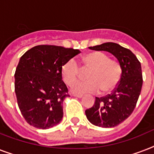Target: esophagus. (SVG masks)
<instances>
[{
  "instance_id": "1",
  "label": "esophagus",
  "mask_w": 154,
  "mask_h": 154,
  "mask_svg": "<svg viewBox=\"0 0 154 154\" xmlns=\"http://www.w3.org/2000/svg\"><path fill=\"white\" fill-rule=\"evenodd\" d=\"M73 96L76 97H78V98H82V97H83V95L82 94H72Z\"/></svg>"
}]
</instances>
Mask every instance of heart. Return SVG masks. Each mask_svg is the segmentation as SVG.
<instances>
[{"mask_svg": "<svg viewBox=\"0 0 154 154\" xmlns=\"http://www.w3.org/2000/svg\"><path fill=\"white\" fill-rule=\"evenodd\" d=\"M81 67L89 70L86 75L87 81L75 83L80 73V68L74 59H70L61 67V77L65 84L72 85L75 94L97 93L105 94L117 87L122 77V66L116 60L102 52H92L84 55L81 60Z\"/></svg>", "mask_w": 154, "mask_h": 154, "instance_id": "b5f03b06", "label": "heart"}]
</instances>
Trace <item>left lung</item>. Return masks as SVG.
<instances>
[{"label":"left lung","mask_w":154,"mask_h":154,"mask_svg":"<svg viewBox=\"0 0 154 154\" xmlns=\"http://www.w3.org/2000/svg\"><path fill=\"white\" fill-rule=\"evenodd\" d=\"M89 49L112 53L122 66V77L112 94L96 97L93 107L85 110V115L97 126H117L128 118L136 107L143 83L141 63L129 49L113 42L103 43Z\"/></svg>","instance_id":"obj_1"}]
</instances>
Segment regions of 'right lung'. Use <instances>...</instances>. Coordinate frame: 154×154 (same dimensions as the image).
I'll list each match as a JSON object with an SVG mask.
<instances>
[{"label":"right lung","mask_w":154,"mask_h":154,"mask_svg":"<svg viewBox=\"0 0 154 154\" xmlns=\"http://www.w3.org/2000/svg\"><path fill=\"white\" fill-rule=\"evenodd\" d=\"M81 53L79 49L41 45L24 53L15 72V93L25 120L37 129L59 124L63 101L69 97L61 67Z\"/></svg>","instance_id":"1"}]
</instances>
